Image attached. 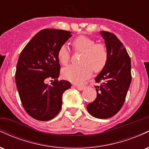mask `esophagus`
I'll use <instances>...</instances> for the list:
<instances>
[{
	"instance_id": "esophagus-1",
	"label": "esophagus",
	"mask_w": 149,
	"mask_h": 149,
	"mask_svg": "<svg viewBox=\"0 0 149 149\" xmlns=\"http://www.w3.org/2000/svg\"><path fill=\"white\" fill-rule=\"evenodd\" d=\"M76 87L78 90H80V91H81V90H83L85 88V86H80V85H76Z\"/></svg>"
}]
</instances>
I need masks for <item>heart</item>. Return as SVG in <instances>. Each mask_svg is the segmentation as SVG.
<instances>
[{
  "mask_svg": "<svg viewBox=\"0 0 149 149\" xmlns=\"http://www.w3.org/2000/svg\"><path fill=\"white\" fill-rule=\"evenodd\" d=\"M72 45L76 52H83L80 65H69L64 68L61 74L65 79L77 84H81L92 75V71L100 72L104 69L109 59V51L103 43H97L96 40L85 36H80L73 40ZM57 57L61 64H68L71 59V52L66 45L60 46Z\"/></svg>",
  "mask_w": 149,
  "mask_h": 149,
  "instance_id": "b5f03b06",
  "label": "heart"
}]
</instances>
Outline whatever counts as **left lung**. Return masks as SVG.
Returning a JSON list of instances; mask_svg holds the SVG:
<instances>
[{"instance_id":"1","label":"left lung","mask_w":149,"mask_h":149,"mask_svg":"<svg viewBox=\"0 0 149 149\" xmlns=\"http://www.w3.org/2000/svg\"><path fill=\"white\" fill-rule=\"evenodd\" d=\"M109 51V59L95 78L97 98L87 105L90 115L106 119L116 115L125 100L132 80L131 59L125 47L115 34L100 31Z\"/></svg>"}]
</instances>
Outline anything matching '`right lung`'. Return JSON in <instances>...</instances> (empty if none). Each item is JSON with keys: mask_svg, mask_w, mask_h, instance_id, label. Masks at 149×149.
Segmentation results:
<instances>
[{"mask_svg": "<svg viewBox=\"0 0 149 149\" xmlns=\"http://www.w3.org/2000/svg\"><path fill=\"white\" fill-rule=\"evenodd\" d=\"M71 36L67 31L41 30L20 53L15 73L17 88L24 109L34 119L49 120L60 111L63 93L71 85L58 80L61 67L57 52ZM47 78L53 80L50 85L45 83Z\"/></svg>", "mask_w": 149, "mask_h": 149, "instance_id": "add662e5", "label": "right lung"}]
</instances>
